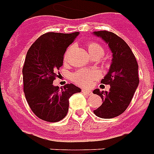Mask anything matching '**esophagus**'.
<instances>
[{
	"instance_id": "1",
	"label": "esophagus",
	"mask_w": 154,
	"mask_h": 154,
	"mask_svg": "<svg viewBox=\"0 0 154 154\" xmlns=\"http://www.w3.org/2000/svg\"><path fill=\"white\" fill-rule=\"evenodd\" d=\"M82 93L84 94H86V95H91L92 94V92L90 90H87V89H83Z\"/></svg>"
}]
</instances>
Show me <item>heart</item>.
Wrapping results in <instances>:
<instances>
[{
	"label": "heart",
	"mask_w": 154,
	"mask_h": 154,
	"mask_svg": "<svg viewBox=\"0 0 154 154\" xmlns=\"http://www.w3.org/2000/svg\"><path fill=\"white\" fill-rule=\"evenodd\" d=\"M88 52L91 55L102 51L103 52V50L100 45L97 44L96 42H89L88 44ZM68 56V51L65 55V58H67ZM99 77V73L97 70H88V69H79L75 73H73L71 78L76 84L84 86V87H88L92 85V83L97 79Z\"/></svg>",
	"instance_id": "heart-1"
}]
</instances>
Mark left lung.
I'll return each mask as SVG.
<instances>
[{
	"instance_id": "obj_1",
	"label": "left lung",
	"mask_w": 154,
	"mask_h": 154,
	"mask_svg": "<svg viewBox=\"0 0 154 154\" xmlns=\"http://www.w3.org/2000/svg\"><path fill=\"white\" fill-rule=\"evenodd\" d=\"M94 35L102 38L108 44L112 53V60L108 73L101 83L109 85V91L94 90L103 99V103L95 115L104 119L118 116L124 112L131 103L139 85L138 63L127 43L120 37L106 30L94 32Z\"/></svg>"
}]
</instances>
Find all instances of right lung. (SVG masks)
I'll return each mask as SVG.
<instances>
[{
    "instance_id": "add662e5",
    "label": "right lung",
    "mask_w": 154,
    "mask_h": 154,
    "mask_svg": "<svg viewBox=\"0 0 154 154\" xmlns=\"http://www.w3.org/2000/svg\"><path fill=\"white\" fill-rule=\"evenodd\" d=\"M72 33L47 32L40 36L27 52L23 67V92L30 108L38 118L57 122L69 110V98L81 89L67 84L59 89L54 86L56 70L63 65L66 48L79 35Z\"/></svg>"
}]
</instances>
